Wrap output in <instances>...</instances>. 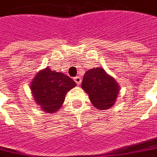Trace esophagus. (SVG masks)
<instances>
[{
	"instance_id": "obj_1",
	"label": "esophagus",
	"mask_w": 157,
	"mask_h": 157,
	"mask_svg": "<svg viewBox=\"0 0 157 157\" xmlns=\"http://www.w3.org/2000/svg\"><path fill=\"white\" fill-rule=\"evenodd\" d=\"M74 81H75V83H77V84H80L81 82H82V78L79 77V76H76V77L74 78Z\"/></svg>"
}]
</instances>
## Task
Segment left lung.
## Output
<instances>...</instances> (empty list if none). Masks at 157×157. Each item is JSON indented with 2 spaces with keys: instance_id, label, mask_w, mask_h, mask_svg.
<instances>
[{
  "instance_id": "obj_1",
  "label": "left lung",
  "mask_w": 157,
  "mask_h": 157,
  "mask_svg": "<svg viewBox=\"0 0 157 157\" xmlns=\"http://www.w3.org/2000/svg\"><path fill=\"white\" fill-rule=\"evenodd\" d=\"M81 86L89 94L93 105L102 110L115 105L119 94V85L115 80L100 67L87 71Z\"/></svg>"
}]
</instances>
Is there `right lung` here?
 I'll return each instance as SVG.
<instances>
[{"mask_svg": "<svg viewBox=\"0 0 157 157\" xmlns=\"http://www.w3.org/2000/svg\"><path fill=\"white\" fill-rule=\"evenodd\" d=\"M75 86L76 83L67 75L47 67L33 78L31 90L40 108L50 114L58 111L67 91Z\"/></svg>", "mask_w": 157, "mask_h": 157, "instance_id": "obj_1", "label": "right lung"}]
</instances>
